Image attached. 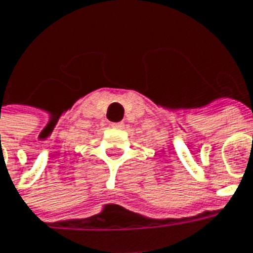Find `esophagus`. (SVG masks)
<instances>
[{
  "instance_id": "obj_1",
  "label": "esophagus",
  "mask_w": 253,
  "mask_h": 253,
  "mask_svg": "<svg viewBox=\"0 0 253 253\" xmlns=\"http://www.w3.org/2000/svg\"><path fill=\"white\" fill-rule=\"evenodd\" d=\"M111 126H112V128H122V126H124V124H122V122H112V124H111Z\"/></svg>"
}]
</instances>
